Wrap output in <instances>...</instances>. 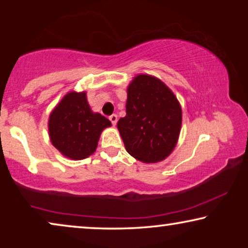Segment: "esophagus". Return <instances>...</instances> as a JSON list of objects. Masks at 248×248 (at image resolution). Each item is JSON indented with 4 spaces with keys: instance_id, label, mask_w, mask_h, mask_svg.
Listing matches in <instances>:
<instances>
[{
    "instance_id": "esophagus-1",
    "label": "esophagus",
    "mask_w": 248,
    "mask_h": 248,
    "mask_svg": "<svg viewBox=\"0 0 248 248\" xmlns=\"http://www.w3.org/2000/svg\"><path fill=\"white\" fill-rule=\"evenodd\" d=\"M109 121L111 122V124H113V125H116V123H117V115H115V114L110 115Z\"/></svg>"
}]
</instances>
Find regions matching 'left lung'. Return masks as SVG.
Returning a JSON list of instances; mask_svg holds the SVG:
<instances>
[{
	"label": "left lung",
	"instance_id": "left-lung-1",
	"mask_svg": "<svg viewBox=\"0 0 248 248\" xmlns=\"http://www.w3.org/2000/svg\"><path fill=\"white\" fill-rule=\"evenodd\" d=\"M182 126V107L172 91L149 74H139L127 87L126 116L117 128L126 151L137 160L155 164L171 154Z\"/></svg>",
	"mask_w": 248,
	"mask_h": 248
}]
</instances>
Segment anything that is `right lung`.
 Wrapping results in <instances>:
<instances>
[{
	"label": "right lung",
	"mask_w": 248,
	"mask_h": 248,
	"mask_svg": "<svg viewBox=\"0 0 248 248\" xmlns=\"http://www.w3.org/2000/svg\"><path fill=\"white\" fill-rule=\"evenodd\" d=\"M110 125L109 120L91 110L86 91H71L50 113L48 133L61 154L81 160L96 151L101 132Z\"/></svg>",
	"instance_id": "add662e5"
}]
</instances>
